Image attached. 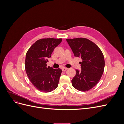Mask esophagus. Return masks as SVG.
I'll list each match as a JSON object with an SVG mask.
<instances>
[{
	"instance_id": "1",
	"label": "esophagus",
	"mask_w": 124,
	"mask_h": 124,
	"mask_svg": "<svg viewBox=\"0 0 124 124\" xmlns=\"http://www.w3.org/2000/svg\"><path fill=\"white\" fill-rule=\"evenodd\" d=\"M62 69V71L64 72V71H66L67 70H68V68H66V67H63V68Z\"/></svg>"
}]
</instances>
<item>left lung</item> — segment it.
Returning <instances> with one entry per match:
<instances>
[{"mask_svg": "<svg viewBox=\"0 0 124 124\" xmlns=\"http://www.w3.org/2000/svg\"><path fill=\"white\" fill-rule=\"evenodd\" d=\"M74 56L81 58V70H76L71 81L73 87L81 92H87L95 86L100 80L104 68L103 54L100 48L84 38L67 39Z\"/></svg>", "mask_w": 124, "mask_h": 124, "instance_id": "1", "label": "left lung"}]
</instances>
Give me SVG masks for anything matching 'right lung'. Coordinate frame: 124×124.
Returning a JSON list of instances; mask_svg holds the SVG:
<instances>
[{
  "instance_id": "right-lung-1",
  "label": "right lung",
  "mask_w": 124,
  "mask_h": 124,
  "mask_svg": "<svg viewBox=\"0 0 124 124\" xmlns=\"http://www.w3.org/2000/svg\"><path fill=\"white\" fill-rule=\"evenodd\" d=\"M62 41V38L41 39L36 41L26 53V74L32 85L40 92H51L57 87L62 70L47 67L46 62Z\"/></svg>"
}]
</instances>
